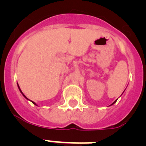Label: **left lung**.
I'll return each mask as SVG.
<instances>
[{
    "mask_svg": "<svg viewBox=\"0 0 146 146\" xmlns=\"http://www.w3.org/2000/svg\"><path fill=\"white\" fill-rule=\"evenodd\" d=\"M116 101H117V100H115V102H113V104H111V105H113V104H115V103L116 102Z\"/></svg>",
    "mask_w": 146,
    "mask_h": 146,
    "instance_id": "obj_1",
    "label": "left lung"
}]
</instances>
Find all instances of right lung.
Wrapping results in <instances>:
<instances>
[{"instance_id":"right-lung-1","label":"right lung","mask_w":146,"mask_h":146,"mask_svg":"<svg viewBox=\"0 0 146 146\" xmlns=\"http://www.w3.org/2000/svg\"><path fill=\"white\" fill-rule=\"evenodd\" d=\"M17 86H18V88H19V90H20V93H21V94H23V96H24V97H25V99H27V100H29V101H31V100H30V99H28V98H27V97H26V96H25V94H23V92H22V91H21V89H20V86H19V85H18V83H17ZM31 102H32V103H33V104H35V105H36V106H38V105H37V104H36V103H35V102H33V101H31Z\"/></svg>"}]
</instances>
